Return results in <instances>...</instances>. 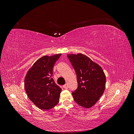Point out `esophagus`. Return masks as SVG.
I'll list each match as a JSON object with an SVG mask.
<instances>
[{
	"label": "esophagus",
	"mask_w": 134,
	"mask_h": 134,
	"mask_svg": "<svg viewBox=\"0 0 134 134\" xmlns=\"http://www.w3.org/2000/svg\"><path fill=\"white\" fill-rule=\"evenodd\" d=\"M63 88H64V89H66V90H68V84H65V85H64L63 86Z\"/></svg>",
	"instance_id": "obj_1"
}]
</instances>
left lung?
<instances>
[{
	"label": "left lung",
	"mask_w": 134,
	"mask_h": 134,
	"mask_svg": "<svg viewBox=\"0 0 134 134\" xmlns=\"http://www.w3.org/2000/svg\"><path fill=\"white\" fill-rule=\"evenodd\" d=\"M68 58L75 71L78 88L72 92L75 102L88 108L92 107L103 94L106 76L98 64L82 54H68Z\"/></svg>",
	"instance_id": "left-lung-1"
}]
</instances>
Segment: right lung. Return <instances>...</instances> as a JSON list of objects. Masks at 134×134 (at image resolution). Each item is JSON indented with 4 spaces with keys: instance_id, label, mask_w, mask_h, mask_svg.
Instances as JSON below:
<instances>
[{
    "instance_id": "1",
    "label": "right lung",
    "mask_w": 134,
    "mask_h": 134,
    "mask_svg": "<svg viewBox=\"0 0 134 134\" xmlns=\"http://www.w3.org/2000/svg\"><path fill=\"white\" fill-rule=\"evenodd\" d=\"M61 55L42 56L34 64L25 76V88L28 98L41 109H50L59 102L62 89L52 76L53 67Z\"/></svg>"
}]
</instances>
